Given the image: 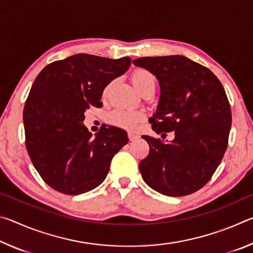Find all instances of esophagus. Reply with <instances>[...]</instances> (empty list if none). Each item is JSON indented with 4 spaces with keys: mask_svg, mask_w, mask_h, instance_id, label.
<instances>
[{
    "mask_svg": "<svg viewBox=\"0 0 253 253\" xmlns=\"http://www.w3.org/2000/svg\"><path fill=\"white\" fill-rule=\"evenodd\" d=\"M128 138H129L130 142H134V140L138 139V135L134 134V132H128Z\"/></svg>",
    "mask_w": 253,
    "mask_h": 253,
    "instance_id": "34e87169",
    "label": "esophagus"
}]
</instances>
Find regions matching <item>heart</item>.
I'll use <instances>...</instances> for the list:
<instances>
[{"instance_id": "1", "label": "heart", "mask_w": 253, "mask_h": 253, "mask_svg": "<svg viewBox=\"0 0 253 253\" xmlns=\"http://www.w3.org/2000/svg\"><path fill=\"white\" fill-rule=\"evenodd\" d=\"M131 81L135 88L139 92H142L146 88L155 87V77L145 69H137L131 76ZM108 88L105 90V95ZM144 118V113L140 110H131L125 108H117L111 111L108 115V122L113 125H116L127 129H134L137 124Z\"/></svg>"}]
</instances>
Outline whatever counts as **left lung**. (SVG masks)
<instances>
[{"mask_svg":"<svg viewBox=\"0 0 253 253\" xmlns=\"http://www.w3.org/2000/svg\"><path fill=\"white\" fill-rule=\"evenodd\" d=\"M132 63L160 84L152 129L162 138L174 131L170 142L142 136L149 145L139 163L144 182L168 196L194 193L210 181L228 147L232 116L223 85L211 70L183 55L143 57Z\"/></svg>","mask_w":253,"mask_h":253,"instance_id":"8db88e82","label":"left lung"}]
</instances>
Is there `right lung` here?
<instances>
[{
    "mask_svg": "<svg viewBox=\"0 0 253 253\" xmlns=\"http://www.w3.org/2000/svg\"><path fill=\"white\" fill-rule=\"evenodd\" d=\"M129 57L78 53L42 69L25 101V145L34 168L53 190L78 195L105 181L127 132L109 126L92 136L84 125L89 107L99 108L104 89L125 74Z\"/></svg>",
    "mask_w": 253,
    "mask_h": 253,
    "instance_id": "right-lung-1",
    "label": "right lung"
}]
</instances>
